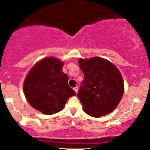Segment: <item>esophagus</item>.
Wrapping results in <instances>:
<instances>
[{
  "label": "esophagus",
  "mask_w": 150,
  "mask_h": 150,
  "mask_svg": "<svg viewBox=\"0 0 150 150\" xmlns=\"http://www.w3.org/2000/svg\"><path fill=\"white\" fill-rule=\"evenodd\" d=\"M74 90H75V92H77V91H78V87H77V86H76V87H74Z\"/></svg>",
  "instance_id": "esophagus-1"
}]
</instances>
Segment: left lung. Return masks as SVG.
<instances>
[{
	"mask_svg": "<svg viewBox=\"0 0 150 150\" xmlns=\"http://www.w3.org/2000/svg\"><path fill=\"white\" fill-rule=\"evenodd\" d=\"M78 62L85 75L77 93L84 111L96 118L111 113L119 104L124 92L120 71L101 58H80Z\"/></svg>",
	"mask_w": 150,
	"mask_h": 150,
	"instance_id": "8db88e82",
	"label": "left lung"
}]
</instances>
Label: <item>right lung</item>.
I'll list each match as a JSON object with an SVG mask.
<instances>
[{"mask_svg": "<svg viewBox=\"0 0 150 150\" xmlns=\"http://www.w3.org/2000/svg\"><path fill=\"white\" fill-rule=\"evenodd\" d=\"M63 63L49 57L36 64L24 82L26 99L32 107L46 115L59 112L68 98L76 94L68 85V76L62 71Z\"/></svg>", "mask_w": 150, "mask_h": 150, "instance_id": "right-lung-1", "label": "right lung"}]
</instances>
